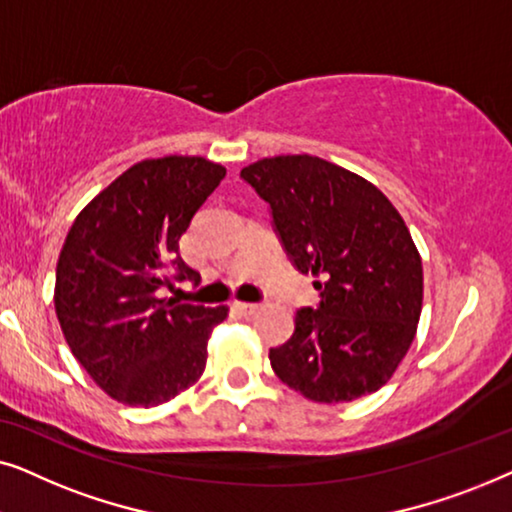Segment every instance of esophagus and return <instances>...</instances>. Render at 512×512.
I'll return each mask as SVG.
<instances>
[{
  "label": "esophagus",
  "mask_w": 512,
  "mask_h": 512,
  "mask_svg": "<svg viewBox=\"0 0 512 512\" xmlns=\"http://www.w3.org/2000/svg\"><path fill=\"white\" fill-rule=\"evenodd\" d=\"M235 310L242 314H256L258 310H261V305L258 303H235Z\"/></svg>",
  "instance_id": "1"
}]
</instances>
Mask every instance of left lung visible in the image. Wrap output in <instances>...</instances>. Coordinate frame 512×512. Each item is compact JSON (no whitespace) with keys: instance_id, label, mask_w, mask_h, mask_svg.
<instances>
[{"instance_id":"left-lung-1","label":"left lung","mask_w":512,"mask_h":512,"mask_svg":"<svg viewBox=\"0 0 512 512\" xmlns=\"http://www.w3.org/2000/svg\"><path fill=\"white\" fill-rule=\"evenodd\" d=\"M240 177L270 205L291 263L319 282L317 310L270 349L275 375L317 403H345L391 380L422 314V258L403 216L359 174L317 156H275Z\"/></svg>"}]
</instances>
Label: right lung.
Listing matches in <instances>:
<instances>
[{
  "instance_id": "right-lung-1",
  "label": "right lung",
  "mask_w": 512,
  "mask_h": 512,
  "mask_svg": "<svg viewBox=\"0 0 512 512\" xmlns=\"http://www.w3.org/2000/svg\"><path fill=\"white\" fill-rule=\"evenodd\" d=\"M226 177L200 156L132 165L69 228L55 270V314L76 361L118 403L172 401L200 380L207 340L228 307L158 298L200 275L179 256L193 216Z\"/></svg>"
}]
</instances>
